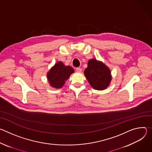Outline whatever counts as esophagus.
Here are the masks:
<instances>
[{"mask_svg":"<svg viewBox=\"0 0 152 152\" xmlns=\"http://www.w3.org/2000/svg\"><path fill=\"white\" fill-rule=\"evenodd\" d=\"M82 71V70L81 68H79V67L76 68V72H78V73H81Z\"/></svg>","mask_w":152,"mask_h":152,"instance_id":"34e87169","label":"esophagus"}]
</instances>
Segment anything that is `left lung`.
<instances>
[{
	"label": "left lung",
	"mask_w": 152,
	"mask_h": 152,
	"mask_svg": "<svg viewBox=\"0 0 152 152\" xmlns=\"http://www.w3.org/2000/svg\"><path fill=\"white\" fill-rule=\"evenodd\" d=\"M84 75L90 85L97 90L106 89L112 80L110 68L96 59L88 61V67L85 69Z\"/></svg>",
	"instance_id": "left-lung-1"
}]
</instances>
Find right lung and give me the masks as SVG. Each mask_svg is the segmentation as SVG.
<instances>
[{"label": "right lung", "mask_w": 152, "mask_h": 152, "mask_svg": "<svg viewBox=\"0 0 152 152\" xmlns=\"http://www.w3.org/2000/svg\"><path fill=\"white\" fill-rule=\"evenodd\" d=\"M74 72L75 70L72 67L66 66L61 61H58L47 73V78L51 86L60 89Z\"/></svg>", "instance_id": "obj_1"}]
</instances>
